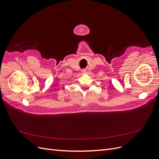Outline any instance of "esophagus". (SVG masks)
Instances as JSON below:
<instances>
[{
  "mask_svg": "<svg viewBox=\"0 0 159 159\" xmlns=\"http://www.w3.org/2000/svg\"><path fill=\"white\" fill-rule=\"evenodd\" d=\"M81 72H82L83 74H86V73H87V70H85V69L82 70H81Z\"/></svg>",
  "mask_w": 159,
  "mask_h": 159,
  "instance_id": "34e87169",
  "label": "esophagus"
}]
</instances>
